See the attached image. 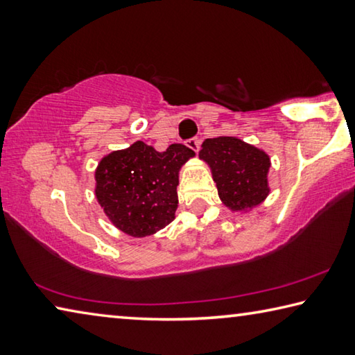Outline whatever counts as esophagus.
Returning a JSON list of instances; mask_svg holds the SVG:
<instances>
[{
    "mask_svg": "<svg viewBox=\"0 0 355 355\" xmlns=\"http://www.w3.org/2000/svg\"><path fill=\"white\" fill-rule=\"evenodd\" d=\"M184 144L191 150H194V152H199V147H200V139H199V137H191V139H188Z\"/></svg>",
    "mask_w": 355,
    "mask_h": 355,
    "instance_id": "obj_1",
    "label": "esophagus"
}]
</instances>
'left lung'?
<instances>
[{"mask_svg":"<svg viewBox=\"0 0 355 355\" xmlns=\"http://www.w3.org/2000/svg\"><path fill=\"white\" fill-rule=\"evenodd\" d=\"M211 167L213 180L224 205L233 211L250 209L269 194V156L233 136H219L202 144L199 153Z\"/></svg>","mask_w":355,"mask_h":355,"instance_id":"8db88e82","label":"left lung"}]
</instances>
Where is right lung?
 Segmentation results:
<instances>
[{
  "mask_svg": "<svg viewBox=\"0 0 355 355\" xmlns=\"http://www.w3.org/2000/svg\"><path fill=\"white\" fill-rule=\"evenodd\" d=\"M194 152L172 144L156 152L142 141L106 155L95 171V196L119 230L142 238L175 218L178 171Z\"/></svg>",
  "mask_w": 355,
  "mask_h": 355,
  "instance_id": "right-lung-1",
  "label": "right lung"
}]
</instances>
